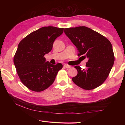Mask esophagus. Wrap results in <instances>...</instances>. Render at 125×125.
I'll list each match as a JSON object with an SVG mask.
<instances>
[{"label": "esophagus", "instance_id": "1", "mask_svg": "<svg viewBox=\"0 0 125 125\" xmlns=\"http://www.w3.org/2000/svg\"><path fill=\"white\" fill-rule=\"evenodd\" d=\"M64 67L65 68H70L71 67L70 65H68V64H64Z\"/></svg>", "mask_w": 125, "mask_h": 125}]
</instances>
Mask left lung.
<instances>
[{
  "mask_svg": "<svg viewBox=\"0 0 125 125\" xmlns=\"http://www.w3.org/2000/svg\"><path fill=\"white\" fill-rule=\"evenodd\" d=\"M64 33L77 48L78 56L89 58L85 69L79 65L75 67L78 73L72 78L73 83L86 90L101 85L107 78L115 62L110 41L85 26L64 28Z\"/></svg>",
  "mask_w": 125,
  "mask_h": 125,
  "instance_id": "left-lung-1",
  "label": "left lung"
}]
</instances>
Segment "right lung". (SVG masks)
<instances>
[{
	"label": "right lung",
	"mask_w": 125,
	"mask_h": 125,
	"mask_svg": "<svg viewBox=\"0 0 125 125\" xmlns=\"http://www.w3.org/2000/svg\"><path fill=\"white\" fill-rule=\"evenodd\" d=\"M63 30L53 26L42 27L19 43L13 62L20 81L31 91L41 92L47 89L62 68L60 63L54 65L46 62L44 56L51 51L55 39Z\"/></svg>",
	"instance_id": "obj_1"
}]
</instances>
